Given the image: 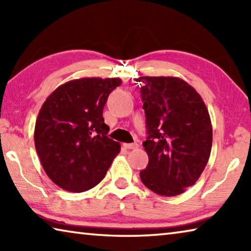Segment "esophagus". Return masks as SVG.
I'll return each mask as SVG.
<instances>
[{
  "mask_svg": "<svg viewBox=\"0 0 251 251\" xmlns=\"http://www.w3.org/2000/svg\"><path fill=\"white\" fill-rule=\"evenodd\" d=\"M123 146H124V148H126V150H135V148L138 147L137 144H135V143H133V144L125 143V144H123Z\"/></svg>",
  "mask_w": 251,
  "mask_h": 251,
  "instance_id": "34e87169",
  "label": "esophagus"
}]
</instances>
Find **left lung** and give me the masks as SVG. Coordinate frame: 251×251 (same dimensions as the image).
I'll return each mask as SVG.
<instances>
[{"label": "left lung", "mask_w": 251, "mask_h": 251, "mask_svg": "<svg viewBox=\"0 0 251 251\" xmlns=\"http://www.w3.org/2000/svg\"><path fill=\"white\" fill-rule=\"evenodd\" d=\"M141 96L148 165L143 184L160 196H177L201 177L209 159L212 127L208 109L194 87L178 77L143 76Z\"/></svg>", "instance_id": "1"}]
</instances>
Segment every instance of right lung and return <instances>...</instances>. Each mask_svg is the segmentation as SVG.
<instances>
[{"label":"right lung","mask_w":251,"mask_h":251,"mask_svg":"<svg viewBox=\"0 0 251 251\" xmlns=\"http://www.w3.org/2000/svg\"><path fill=\"white\" fill-rule=\"evenodd\" d=\"M121 78L85 77L58 86L40 109L34 143L46 175L67 192L83 193L105 177L121 151L107 137L103 109Z\"/></svg>","instance_id":"1"}]
</instances>
